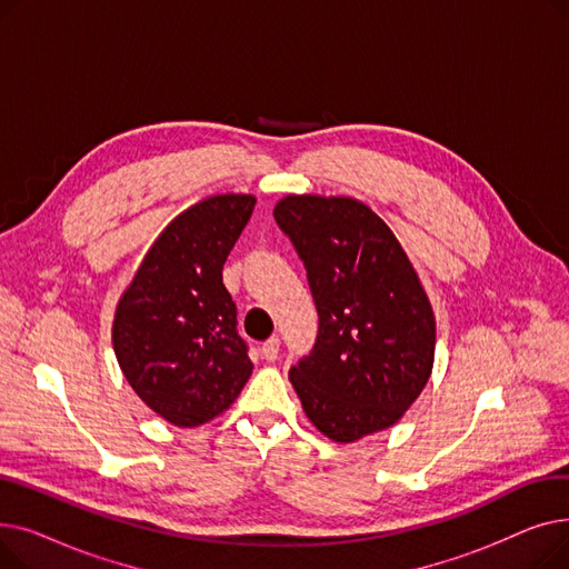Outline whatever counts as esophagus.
Segmentation results:
<instances>
[{
	"instance_id": "34e87169",
	"label": "esophagus",
	"mask_w": 569,
	"mask_h": 569,
	"mask_svg": "<svg viewBox=\"0 0 569 569\" xmlns=\"http://www.w3.org/2000/svg\"><path fill=\"white\" fill-rule=\"evenodd\" d=\"M279 339L277 337H272V339H267L262 346H260V352H262V357L267 362H274L277 360V355H279Z\"/></svg>"
}]
</instances>
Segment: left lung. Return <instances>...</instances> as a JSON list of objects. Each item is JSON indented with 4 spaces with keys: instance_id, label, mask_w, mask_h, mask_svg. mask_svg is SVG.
I'll return each instance as SVG.
<instances>
[{
    "instance_id": "8db88e82",
    "label": "left lung",
    "mask_w": 569,
    "mask_h": 569,
    "mask_svg": "<svg viewBox=\"0 0 569 569\" xmlns=\"http://www.w3.org/2000/svg\"><path fill=\"white\" fill-rule=\"evenodd\" d=\"M279 228L302 258L318 311L313 350L290 382L313 427L337 442L382 431L433 369L436 318L395 232L355 198L286 196Z\"/></svg>"
}]
</instances>
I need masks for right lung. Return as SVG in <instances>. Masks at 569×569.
<instances>
[{
  "instance_id": "right-lung-1",
  "label": "right lung",
  "mask_w": 569,
  "mask_h": 569,
  "mask_svg": "<svg viewBox=\"0 0 569 569\" xmlns=\"http://www.w3.org/2000/svg\"><path fill=\"white\" fill-rule=\"evenodd\" d=\"M253 204V196L226 193L174 217L117 305V362L133 392L174 427L214 420L253 371L221 274Z\"/></svg>"
}]
</instances>
